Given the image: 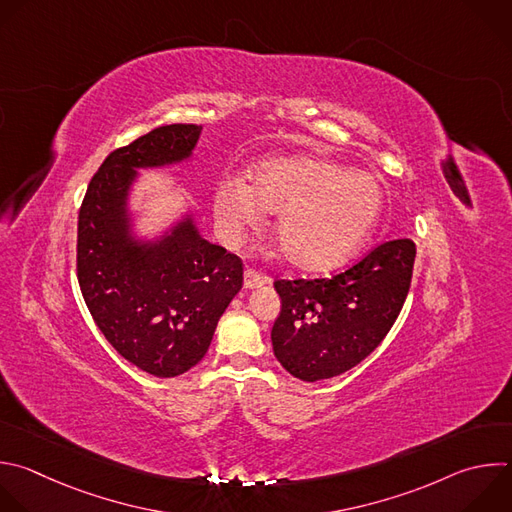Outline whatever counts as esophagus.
I'll use <instances>...</instances> for the list:
<instances>
[{
  "label": "esophagus",
  "mask_w": 512,
  "mask_h": 512,
  "mask_svg": "<svg viewBox=\"0 0 512 512\" xmlns=\"http://www.w3.org/2000/svg\"><path fill=\"white\" fill-rule=\"evenodd\" d=\"M269 283V277L267 275H261L257 273L255 269H245V275H243V285L245 289H255V287H261Z\"/></svg>",
  "instance_id": "1"
}]
</instances>
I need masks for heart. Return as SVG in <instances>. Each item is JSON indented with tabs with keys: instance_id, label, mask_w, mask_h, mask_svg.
<instances>
[{
	"instance_id": "1",
	"label": "heart",
	"mask_w": 512,
	"mask_h": 512,
	"mask_svg": "<svg viewBox=\"0 0 512 512\" xmlns=\"http://www.w3.org/2000/svg\"><path fill=\"white\" fill-rule=\"evenodd\" d=\"M277 213L275 241L297 269L321 273L346 265L372 237L384 211L376 177L321 158L293 156L257 164L249 185L225 179L215 217L229 239Z\"/></svg>"
}]
</instances>
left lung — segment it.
<instances>
[{
  "label": "left lung",
  "instance_id": "obj_1",
  "mask_svg": "<svg viewBox=\"0 0 512 512\" xmlns=\"http://www.w3.org/2000/svg\"><path fill=\"white\" fill-rule=\"evenodd\" d=\"M414 257V241L396 239L331 279L275 281L281 311L271 342L279 364L303 382H317L366 360L406 301Z\"/></svg>",
  "mask_w": 512,
  "mask_h": 512
}]
</instances>
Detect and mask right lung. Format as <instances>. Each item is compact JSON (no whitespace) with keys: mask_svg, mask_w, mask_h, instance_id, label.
Returning a JSON list of instances; mask_svg holds the SVG:
<instances>
[{"mask_svg":"<svg viewBox=\"0 0 512 512\" xmlns=\"http://www.w3.org/2000/svg\"><path fill=\"white\" fill-rule=\"evenodd\" d=\"M203 126L168 124L108 154L78 217V281L110 346L156 378L197 366L243 287L237 255L209 243L187 207L154 235L136 231L140 170L193 158Z\"/></svg>","mask_w":512,"mask_h":512,"instance_id":"obj_1","label":"right lung"}]
</instances>
